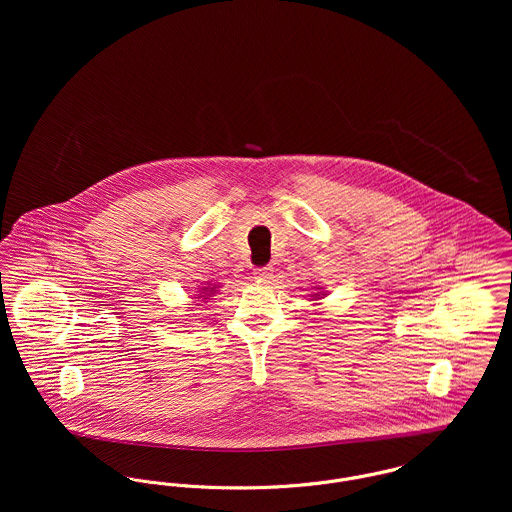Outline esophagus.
Returning <instances> with one entry per match:
<instances>
[{
  "label": "esophagus",
  "instance_id": "esophagus-1",
  "mask_svg": "<svg viewBox=\"0 0 512 512\" xmlns=\"http://www.w3.org/2000/svg\"><path fill=\"white\" fill-rule=\"evenodd\" d=\"M256 278H258L260 282H272V280H274V268H270V266L258 268V270H256Z\"/></svg>",
  "mask_w": 512,
  "mask_h": 512
}]
</instances>
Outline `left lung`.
Listing matches in <instances>:
<instances>
[{
  "instance_id": "8db88e82",
  "label": "left lung",
  "mask_w": 512,
  "mask_h": 512,
  "mask_svg": "<svg viewBox=\"0 0 512 512\" xmlns=\"http://www.w3.org/2000/svg\"><path fill=\"white\" fill-rule=\"evenodd\" d=\"M317 295H319V293H315V297H317Z\"/></svg>"
}]
</instances>
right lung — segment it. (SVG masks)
<instances>
[{
  "label": "right lung",
  "instance_id": "obj_1",
  "mask_svg": "<svg viewBox=\"0 0 512 512\" xmlns=\"http://www.w3.org/2000/svg\"><path fill=\"white\" fill-rule=\"evenodd\" d=\"M213 290H215V288H213ZM213 290H211V292H213ZM205 292H209V288H203V292H201V293H205ZM207 295H209V293H205V295H199V297H203V299H209V297H207Z\"/></svg>",
  "mask_w": 512,
  "mask_h": 512
}]
</instances>
